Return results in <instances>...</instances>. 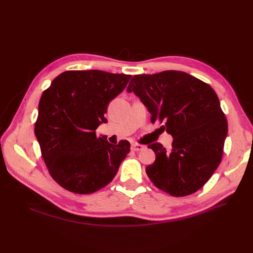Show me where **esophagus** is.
<instances>
[{
	"label": "esophagus",
	"instance_id": "obj_1",
	"mask_svg": "<svg viewBox=\"0 0 253 253\" xmlns=\"http://www.w3.org/2000/svg\"><path fill=\"white\" fill-rule=\"evenodd\" d=\"M144 149V145L142 144H138V143H133L131 145V150L134 151V152H139V151H142Z\"/></svg>",
	"mask_w": 253,
	"mask_h": 253
}]
</instances>
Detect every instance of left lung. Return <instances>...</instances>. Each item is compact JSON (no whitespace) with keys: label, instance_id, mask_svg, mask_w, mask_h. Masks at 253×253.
Listing matches in <instances>:
<instances>
[{"label":"left lung","instance_id":"1","mask_svg":"<svg viewBox=\"0 0 253 253\" xmlns=\"http://www.w3.org/2000/svg\"><path fill=\"white\" fill-rule=\"evenodd\" d=\"M126 91L140 99L152 124L165 122L162 127L173 137L170 152L158 142L148 145L156 155L145 169L151 181L172 196L200 190L220 164L228 133L215 91L179 71L136 75Z\"/></svg>","mask_w":253,"mask_h":253}]
</instances>
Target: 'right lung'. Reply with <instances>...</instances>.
Listing matches in <instances>:
<instances>
[{
	"mask_svg": "<svg viewBox=\"0 0 253 253\" xmlns=\"http://www.w3.org/2000/svg\"><path fill=\"white\" fill-rule=\"evenodd\" d=\"M131 76L98 70L68 71L43 91L35 135L51 177L61 187L90 194L110 183L129 152V143L112 144L96 128L106 124L109 103Z\"/></svg>",
	"mask_w": 253,
	"mask_h": 253,
	"instance_id": "right-lung-1",
	"label": "right lung"
}]
</instances>
